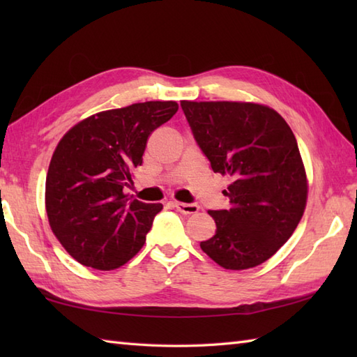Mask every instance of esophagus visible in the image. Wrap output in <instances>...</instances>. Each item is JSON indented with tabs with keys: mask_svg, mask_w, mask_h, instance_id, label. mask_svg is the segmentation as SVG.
Instances as JSON below:
<instances>
[{
	"mask_svg": "<svg viewBox=\"0 0 357 357\" xmlns=\"http://www.w3.org/2000/svg\"><path fill=\"white\" fill-rule=\"evenodd\" d=\"M172 206L176 208L178 211L184 215H195L199 211L198 204H187V202H179V201H173Z\"/></svg>",
	"mask_w": 357,
	"mask_h": 357,
	"instance_id": "34e87169",
	"label": "esophagus"
}]
</instances>
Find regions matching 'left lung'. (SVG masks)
Masks as SVG:
<instances>
[{"mask_svg": "<svg viewBox=\"0 0 357 357\" xmlns=\"http://www.w3.org/2000/svg\"><path fill=\"white\" fill-rule=\"evenodd\" d=\"M211 170L230 176L229 210H210L213 238L201 248L227 270L261 265L290 239L305 211L308 181L290 126L268 105L181 101Z\"/></svg>", "mask_w": 357, "mask_h": 357, "instance_id": "obj_1", "label": "left lung"}]
</instances>
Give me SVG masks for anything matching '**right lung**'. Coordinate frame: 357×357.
<instances>
[{
  "label": "right lung",
  "instance_id": "right-lung-1",
  "mask_svg": "<svg viewBox=\"0 0 357 357\" xmlns=\"http://www.w3.org/2000/svg\"><path fill=\"white\" fill-rule=\"evenodd\" d=\"M178 112L176 101L136 102L75 124L53 151L45 178L50 229L75 261L115 270L142 248L162 204L123 192L151 132Z\"/></svg>",
  "mask_w": 357,
  "mask_h": 357
}]
</instances>
